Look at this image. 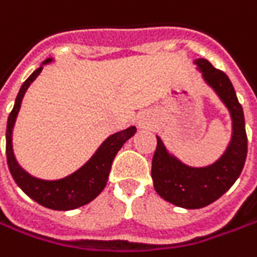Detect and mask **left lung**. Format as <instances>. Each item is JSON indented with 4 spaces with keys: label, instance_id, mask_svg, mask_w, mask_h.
<instances>
[{
    "label": "left lung",
    "instance_id": "8db88e82",
    "mask_svg": "<svg viewBox=\"0 0 257 257\" xmlns=\"http://www.w3.org/2000/svg\"><path fill=\"white\" fill-rule=\"evenodd\" d=\"M205 81L224 101L233 118L231 145L221 159L207 168H189L169 156L158 137L156 150L152 159V179L162 198L184 208H202L218 199L236 182L243 171L247 156V135L244 128L243 108L238 102L228 76L215 69L205 59H198Z\"/></svg>",
    "mask_w": 257,
    "mask_h": 257
}]
</instances>
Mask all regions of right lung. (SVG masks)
Wrapping results in <instances>:
<instances>
[{
  "instance_id": "obj_1",
  "label": "right lung",
  "mask_w": 257,
  "mask_h": 257,
  "mask_svg": "<svg viewBox=\"0 0 257 257\" xmlns=\"http://www.w3.org/2000/svg\"><path fill=\"white\" fill-rule=\"evenodd\" d=\"M49 62V59L45 63ZM43 66L37 68L32 75L24 81L19 91V95L16 98L14 108L11 109L7 121V163L8 169L13 175L16 184L36 202L50 210L59 211H68L78 207H82L85 204L91 202L92 199L99 195V192L107 185L111 163L114 161L117 152L122 148V145L136 133V127H128L122 132L109 136L108 139L101 145V148L96 150V153L85 163L84 166L72 173L69 176L59 179V181H42L37 178H33L29 173H26L19 166V163L14 159L13 146H11V135L16 117L19 114L21 99L24 92L27 91L29 85L37 78V75L42 72Z\"/></svg>"
}]
</instances>
